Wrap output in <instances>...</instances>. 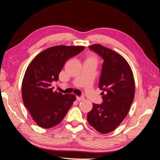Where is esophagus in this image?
Here are the masks:
<instances>
[{"instance_id":"1","label":"esophagus","mask_w":160,"mask_h":160,"mask_svg":"<svg viewBox=\"0 0 160 160\" xmlns=\"http://www.w3.org/2000/svg\"><path fill=\"white\" fill-rule=\"evenodd\" d=\"M76 99H77V101H83V100H84V99H85V98H83V97H78V96H77Z\"/></svg>"}]
</instances>
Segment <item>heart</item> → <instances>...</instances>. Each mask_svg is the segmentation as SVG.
Listing matches in <instances>:
<instances>
[{
    "label": "heart",
    "instance_id": "obj_1",
    "mask_svg": "<svg viewBox=\"0 0 160 160\" xmlns=\"http://www.w3.org/2000/svg\"><path fill=\"white\" fill-rule=\"evenodd\" d=\"M86 61H97V58L95 55H89L88 57H87V60Z\"/></svg>",
    "mask_w": 160,
    "mask_h": 160
}]
</instances>
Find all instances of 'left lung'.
<instances>
[{
	"instance_id": "1",
	"label": "left lung",
	"mask_w": 160,
	"mask_h": 160,
	"mask_svg": "<svg viewBox=\"0 0 160 160\" xmlns=\"http://www.w3.org/2000/svg\"><path fill=\"white\" fill-rule=\"evenodd\" d=\"M89 49L103 59L99 88L103 103L93 105L88 114L89 123L101 133L116 129L126 117L135 95V81L128 61L118 52L100 44Z\"/></svg>"
}]
</instances>
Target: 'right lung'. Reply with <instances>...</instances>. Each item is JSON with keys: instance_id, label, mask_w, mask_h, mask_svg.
I'll return each mask as SVG.
<instances>
[{"instance_id": "1", "label": "right lung", "mask_w": 160, "mask_h": 160, "mask_svg": "<svg viewBox=\"0 0 160 160\" xmlns=\"http://www.w3.org/2000/svg\"><path fill=\"white\" fill-rule=\"evenodd\" d=\"M83 46H55L42 51L28 65L22 83L25 108L38 126L49 129L59 124L75 101L72 94L53 91L52 81L66 61L83 51Z\"/></svg>"}]
</instances>
